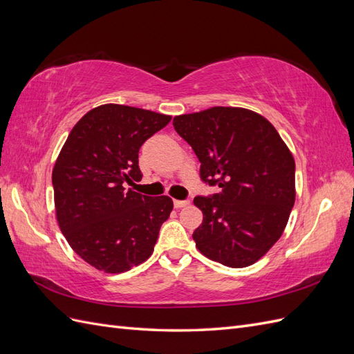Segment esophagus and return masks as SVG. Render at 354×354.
<instances>
[{
    "label": "esophagus",
    "mask_w": 354,
    "mask_h": 354,
    "mask_svg": "<svg viewBox=\"0 0 354 354\" xmlns=\"http://www.w3.org/2000/svg\"><path fill=\"white\" fill-rule=\"evenodd\" d=\"M186 205H189V201H178V199L174 201V207L176 208H183Z\"/></svg>",
    "instance_id": "obj_1"
}]
</instances>
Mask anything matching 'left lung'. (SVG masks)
Masks as SVG:
<instances>
[{"mask_svg": "<svg viewBox=\"0 0 354 354\" xmlns=\"http://www.w3.org/2000/svg\"><path fill=\"white\" fill-rule=\"evenodd\" d=\"M174 130L192 146L201 178L220 192L196 196L203 220L198 250L233 269L251 266L282 236L295 202V162L276 128L243 108L216 106L176 116Z\"/></svg>", "mask_w": 354, "mask_h": 354, "instance_id": "8db88e82", "label": "left lung"}]
</instances>
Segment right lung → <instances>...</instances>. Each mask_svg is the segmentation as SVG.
Here are the masks:
<instances>
[{
    "label": "right lung",
    "instance_id": "obj_1",
    "mask_svg": "<svg viewBox=\"0 0 354 354\" xmlns=\"http://www.w3.org/2000/svg\"><path fill=\"white\" fill-rule=\"evenodd\" d=\"M169 121L152 111L102 104L75 124L62 147L51 177L59 227L97 270L122 273L153 252L173 199L125 185L142 180L138 151Z\"/></svg>",
    "mask_w": 354,
    "mask_h": 354
}]
</instances>
